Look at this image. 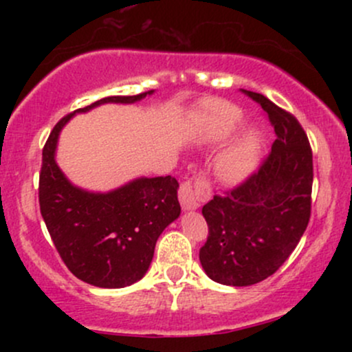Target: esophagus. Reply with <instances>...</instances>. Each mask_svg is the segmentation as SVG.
<instances>
[{
    "label": "esophagus",
    "mask_w": 352,
    "mask_h": 352,
    "mask_svg": "<svg viewBox=\"0 0 352 352\" xmlns=\"http://www.w3.org/2000/svg\"><path fill=\"white\" fill-rule=\"evenodd\" d=\"M212 195V190L207 180L197 179L195 182L187 180L180 185L179 200L184 210H197L204 200Z\"/></svg>",
    "instance_id": "1"
}]
</instances>
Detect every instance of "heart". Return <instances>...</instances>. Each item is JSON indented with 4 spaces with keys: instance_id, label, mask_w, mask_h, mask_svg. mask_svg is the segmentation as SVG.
<instances>
[{
    "instance_id": "heart-1",
    "label": "heart",
    "mask_w": 352,
    "mask_h": 352,
    "mask_svg": "<svg viewBox=\"0 0 352 352\" xmlns=\"http://www.w3.org/2000/svg\"><path fill=\"white\" fill-rule=\"evenodd\" d=\"M243 122V112L227 102H215L210 109V134L215 140L227 139ZM261 151V134L250 127L218 157L217 173L228 184L245 180L256 167Z\"/></svg>"
}]
</instances>
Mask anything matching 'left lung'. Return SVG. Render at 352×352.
<instances>
[{"instance_id":"left-lung-1","label":"left lung","mask_w":352,"mask_h":352,"mask_svg":"<svg viewBox=\"0 0 352 352\" xmlns=\"http://www.w3.org/2000/svg\"><path fill=\"white\" fill-rule=\"evenodd\" d=\"M241 91L268 114L276 140L258 172L201 208L208 238L200 263L210 280L228 286L256 285L288 260L308 227L313 188V152L296 117Z\"/></svg>"}]
</instances>
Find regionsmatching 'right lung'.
Segmentation results:
<instances>
[{"instance_id": "right-lung-1", "label": "right lung", "mask_w": 352, "mask_h": 352, "mask_svg": "<svg viewBox=\"0 0 352 352\" xmlns=\"http://www.w3.org/2000/svg\"><path fill=\"white\" fill-rule=\"evenodd\" d=\"M137 96H111L78 109L54 125L43 148L39 208L56 250L76 278L98 288H124L147 273L153 250L180 215L179 182L172 175L139 177L111 192L72 185L56 164L59 134L76 114L100 104H134Z\"/></svg>"}]
</instances>
